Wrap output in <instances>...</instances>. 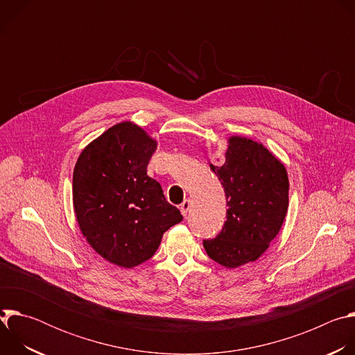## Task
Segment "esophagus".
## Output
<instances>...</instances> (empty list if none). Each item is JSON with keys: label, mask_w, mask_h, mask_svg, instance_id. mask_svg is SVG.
<instances>
[{"label": "esophagus", "mask_w": 355, "mask_h": 355, "mask_svg": "<svg viewBox=\"0 0 355 355\" xmlns=\"http://www.w3.org/2000/svg\"><path fill=\"white\" fill-rule=\"evenodd\" d=\"M180 209H181V214H182L184 216H187V215H188V211L191 209V200H189V199H185V200L182 202V204H181Z\"/></svg>", "instance_id": "esophagus-1"}]
</instances>
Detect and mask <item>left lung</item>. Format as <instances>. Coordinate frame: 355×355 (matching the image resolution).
I'll list each match as a JSON object with an SVG mask.
<instances>
[{
	"label": "left lung",
	"mask_w": 355,
	"mask_h": 355,
	"mask_svg": "<svg viewBox=\"0 0 355 355\" xmlns=\"http://www.w3.org/2000/svg\"><path fill=\"white\" fill-rule=\"evenodd\" d=\"M211 170L229 208L220 233L204 240L208 256L226 268L256 261L277 237L288 212L285 166L261 143L232 136L225 164H211Z\"/></svg>",
	"instance_id": "8db88e82"
}]
</instances>
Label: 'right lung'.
Instances as JSON below:
<instances>
[{
  "mask_svg": "<svg viewBox=\"0 0 355 355\" xmlns=\"http://www.w3.org/2000/svg\"><path fill=\"white\" fill-rule=\"evenodd\" d=\"M156 147L140 126L121 122L92 140L74 167L80 230L101 257L119 267L153 257L164 232L182 220L162 185L147 175Z\"/></svg>",
  "mask_w": 355,
  "mask_h": 355,
  "instance_id": "obj_1",
  "label": "right lung"
}]
</instances>
